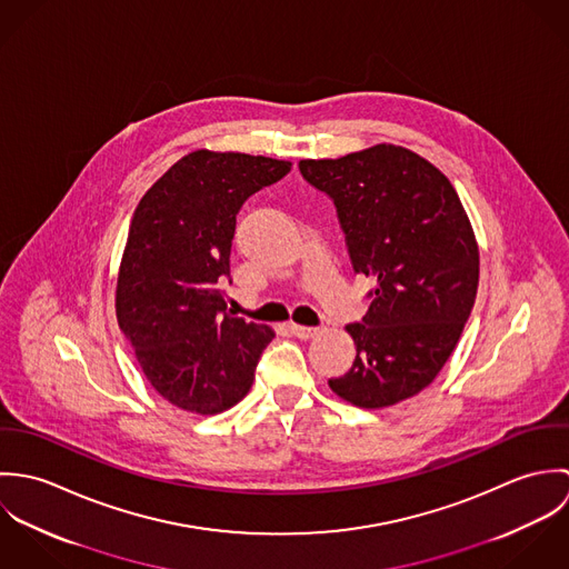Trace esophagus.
Returning <instances> with one entry per match:
<instances>
[{
	"instance_id": "obj_1",
	"label": "esophagus",
	"mask_w": 569,
	"mask_h": 569,
	"mask_svg": "<svg viewBox=\"0 0 569 569\" xmlns=\"http://www.w3.org/2000/svg\"><path fill=\"white\" fill-rule=\"evenodd\" d=\"M291 330H293V335L300 337V339H311V337L320 335V328H316V326L291 325Z\"/></svg>"
}]
</instances>
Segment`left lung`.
I'll return each instance as SVG.
<instances>
[{
	"label": "left lung",
	"instance_id": "left-lung-1",
	"mask_svg": "<svg viewBox=\"0 0 569 569\" xmlns=\"http://www.w3.org/2000/svg\"><path fill=\"white\" fill-rule=\"evenodd\" d=\"M346 234L355 273L375 282L361 322L346 326L357 357L330 390L363 409L425 390L451 357L480 280V249L451 181L425 158L377 144L337 160H302Z\"/></svg>",
	"mask_w": 569,
	"mask_h": 569
}]
</instances>
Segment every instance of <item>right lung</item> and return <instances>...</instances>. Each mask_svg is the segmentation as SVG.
Masks as SVG:
<instances>
[{
	"mask_svg": "<svg viewBox=\"0 0 569 569\" xmlns=\"http://www.w3.org/2000/svg\"><path fill=\"white\" fill-rule=\"evenodd\" d=\"M289 170L284 160L199 149L140 199L118 271L116 318L170 406L212 416L249 392L276 332L234 318L223 284L244 199Z\"/></svg>",
	"mask_w": 569,
	"mask_h": 569,
	"instance_id": "1",
	"label": "right lung"
}]
</instances>
